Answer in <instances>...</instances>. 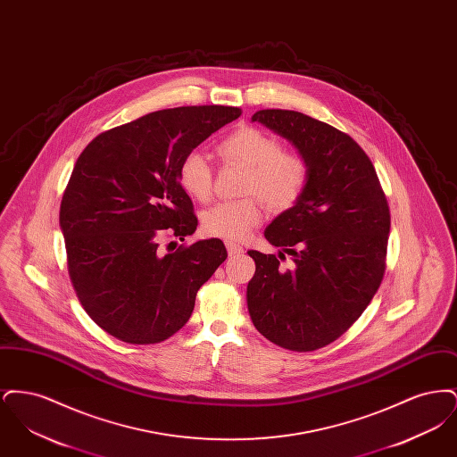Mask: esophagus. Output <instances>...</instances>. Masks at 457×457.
Instances as JSON below:
<instances>
[{"mask_svg":"<svg viewBox=\"0 0 457 457\" xmlns=\"http://www.w3.org/2000/svg\"><path fill=\"white\" fill-rule=\"evenodd\" d=\"M226 248H228V253H229V257H237V255H241L245 250H243V246H239L237 243H231V241H228L226 243Z\"/></svg>","mask_w":457,"mask_h":457,"instance_id":"obj_1","label":"esophagus"}]
</instances>
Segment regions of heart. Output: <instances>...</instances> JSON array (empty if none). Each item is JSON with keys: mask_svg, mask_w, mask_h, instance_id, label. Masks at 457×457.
<instances>
[{"mask_svg": "<svg viewBox=\"0 0 457 457\" xmlns=\"http://www.w3.org/2000/svg\"><path fill=\"white\" fill-rule=\"evenodd\" d=\"M218 151L224 162L245 168L239 192L246 196L219 202L204 212L202 226L211 237L243 241L263 218L259 195L270 211L284 212L293 209L308 188L310 162L303 154L283 149L279 138L255 127L229 133L220 140ZM178 179L198 202H207L212 195V166L200 151L183 157Z\"/></svg>", "mask_w": 457, "mask_h": 457, "instance_id": "b5f03b06", "label": "heart"}]
</instances>
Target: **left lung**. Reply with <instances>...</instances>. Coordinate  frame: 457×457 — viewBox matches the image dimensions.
Here are the masks:
<instances>
[{"label": "left lung", "mask_w": 457, "mask_h": 457, "mask_svg": "<svg viewBox=\"0 0 457 457\" xmlns=\"http://www.w3.org/2000/svg\"><path fill=\"white\" fill-rule=\"evenodd\" d=\"M252 121L303 154L310 183L263 233L281 248L279 255L248 252L255 261L248 312L270 343L315 351L358 320L382 283L391 231L387 198L369 155L348 133L287 109H262ZM286 253L295 262L293 270L280 267Z\"/></svg>", "instance_id": "left-lung-1"}]
</instances>
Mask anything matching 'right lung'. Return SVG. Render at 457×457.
<instances>
[{
  "mask_svg": "<svg viewBox=\"0 0 457 457\" xmlns=\"http://www.w3.org/2000/svg\"><path fill=\"white\" fill-rule=\"evenodd\" d=\"M239 114L233 106L154 111L97 135L79 155L60 207L68 274L88 317L112 337L130 345L171 337L226 261L218 238L171 253L159 250V239L195 233L179 164Z\"/></svg>",
  "mask_w": 457,
  "mask_h": 457,
  "instance_id": "right-lung-1",
  "label": "right lung"
}]
</instances>
